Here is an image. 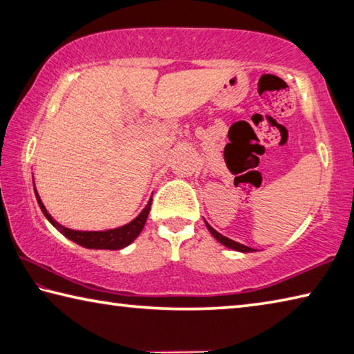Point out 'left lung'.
<instances>
[{
    "label": "left lung",
    "instance_id": "1",
    "mask_svg": "<svg viewBox=\"0 0 354 354\" xmlns=\"http://www.w3.org/2000/svg\"><path fill=\"white\" fill-rule=\"evenodd\" d=\"M206 226H207L209 232H211V234H212L215 239H217V241H218L221 245H225V247L231 248V250H236V251H242V253H251V251H254L253 248L245 247V245H242V243H237V242H234V241H231V239H227V237H225V236H221L220 232L215 231L214 227L207 223V221H206Z\"/></svg>",
    "mask_w": 354,
    "mask_h": 354
}]
</instances>
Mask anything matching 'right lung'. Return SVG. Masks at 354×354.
Returning <instances> with one entry per match:
<instances>
[{
    "mask_svg": "<svg viewBox=\"0 0 354 354\" xmlns=\"http://www.w3.org/2000/svg\"><path fill=\"white\" fill-rule=\"evenodd\" d=\"M34 192H35V198H37L41 212H44L48 221H50V223L55 226L59 232H62L65 237L70 239V241H73L75 243L81 245V247H84V248H92V250H120V248L128 247V245L131 242H134L136 237L142 232L143 226H145V223H147L149 209H151V200H149L145 209H143V211L137 215L133 221H129L128 225L115 227V230L75 231V230H70V227L59 225L57 221L53 218L50 214H48L46 207L44 206V203H41L40 196L37 194V190L34 189Z\"/></svg>",
    "mask_w": 354,
    "mask_h": 354,
    "instance_id": "1",
    "label": "right lung"
}]
</instances>
